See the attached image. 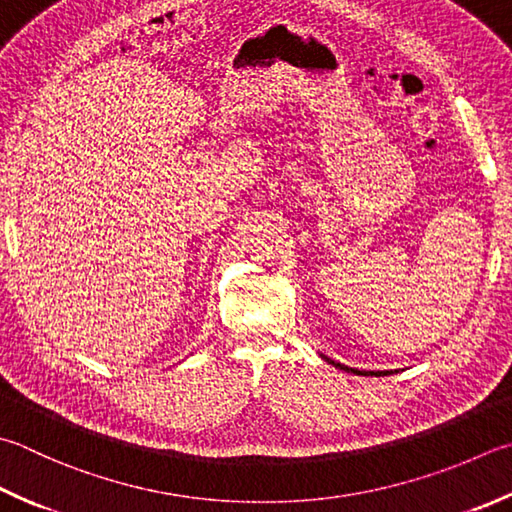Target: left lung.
Instances as JSON below:
<instances>
[{
  "label": "left lung",
  "instance_id": "left-lung-1",
  "mask_svg": "<svg viewBox=\"0 0 512 512\" xmlns=\"http://www.w3.org/2000/svg\"><path fill=\"white\" fill-rule=\"evenodd\" d=\"M323 359H327V356H323ZM330 361L332 365H336V368H341V370H345V372H354V374H363V376H385V374H392V370H383V372H368V370H356V368H347V365H343V363H336V361H332V359H327Z\"/></svg>",
  "mask_w": 512,
  "mask_h": 512
}]
</instances>
